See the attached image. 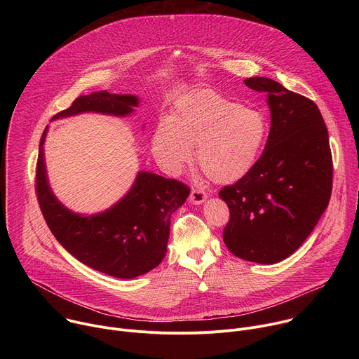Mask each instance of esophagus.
Here are the masks:
<instances>
[{
	"instance_id": "1",
	"label": "esophagus",
	"mask_w": 359,
	"mask_h": 359,
	"mask_svg": "<svg viewBox=\"0 0 359 359\" xmlns=\"http://www.w3.org/2000/svg\"><path fill=\"white\" fill-rule=\"evenodd\" d=\"M206 198H208V194L204 193L203 190L191 189V193H190V197H189L190 203H193V204H201V203L206 201Z\"/></svg>"
}]
</instances>
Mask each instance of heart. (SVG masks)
<instances>
[{"label":"heart","mask_w":359,"mask_h":359,"mask_svg":"<svg viewBox=\"0 0 359 359\" xmlns=\"http://www.w3.org/2000/svg\"><path fill=\"white\" fill-rule=\"evenodd\" d=\"M267 136V121L210 89L193 90L176 100L170 121L151 136L153 156L172 175L196 161L212 182L233 184L257 162Z\"/></svg>","instance_id":"obj_1"}]
</instances>
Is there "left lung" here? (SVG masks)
I'll return each mask as SVG.
<instances>
[{
  "label": "left lung",
  "mask_w": 359,
  "mask_h": 359,
  "mask_svg": "<svg viewBox=\"0 0 359 359\" xmlns=\"http://www.w3.org/2000/svg\"><path fill=\"white\" fill-rule=\"evenodd\" d=\"M244 83L266 92L271 126L251 172L219 193L230 209L223 240L245 262L276 264L306 240L328 206V130L311 99L263 76L247 78Z\"/></svg>",
  "instance_id": "obj_1"
}]
</instances>
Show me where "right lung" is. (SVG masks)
<instances>
[{"mask_svg": "<svg viewBox=\"0 0 359 359\" xmlns=\"http://www.w3.org/2000/svg\"><path fill=\"white\" fill-rule=\"evenodd\" d=\"M139 107L136 95L99 90L81 95L53 121L86 112L130 116ZM38 150L36 196L45 222L61 245L88 267L116 278H135L161 264L168 251L170 217L186 201L190 189L156 173L140 170L129 191L109 209L81 215L69 210L49 186L43 144Z\"/></svg>", "mask_w": 359, "mask_h": 359, "instance_id": "obj_1", "label": "right lung"}]
</instances>
